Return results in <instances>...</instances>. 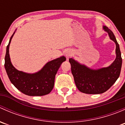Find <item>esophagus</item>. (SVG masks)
<instances>
[{"label": "esophagus", "instance_id": "1", "mask_svg": "<svg viewBox=\"0 0 125 125\" xmlns=\"http://www.w3.org/2000/svg\"><path fill=\"white\" fill-rule=\"evenodd\" d=\"M71 54H72V51H71L70 50H66V51H65V55L66 57H69L70 55H71Z\"/></svg>", "mask_w": 125, "mask_h": 125}]
</instances>
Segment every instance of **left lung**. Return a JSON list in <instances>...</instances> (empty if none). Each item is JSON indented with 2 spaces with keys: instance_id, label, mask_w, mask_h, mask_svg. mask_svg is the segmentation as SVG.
<instances>
[{
  "instance_id": "obj_1",
  "label": "left lung",
  "mask_w": 125,
  "mask_h": 125,
  "mask_svg": "<svg viewBox=\"0 0 125 125\" xmlns=\"http://www.w3.org/2000/svg\"><path fill=\"white\" fill-rule=\"evenodd\" d=\"M103 30L108 33L109 39L115 42L116 46V57L109 66L92 69L73 58L69 59L75 85L80 92L85 94H98L104 93L113 86L120 74L122 59L119 45L111 30L106 26H103Z\"/></svg>"
}]
</instances>
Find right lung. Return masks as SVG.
Masks as SVG:
<instances>
[{"mask_svg": "<svg viewBox=\"0 0 125 125\" xmlns=\"http://www.w3.org/2000/svg\"><path fill=\"white\" fill-rule=\"evenodd\" d=\"M16 31L10 39L5 57V68L10 81L18 90L27 95L42 96L48 94L53 89L55 74L66 57L62 56L51 60L34 73L17 70L12 65L9 54L10 43Z\"/></svg>", "mask_w": 125, "mask_h": 125, "instance_id": "obj_1", "label": "right lung"}]
</instances>
